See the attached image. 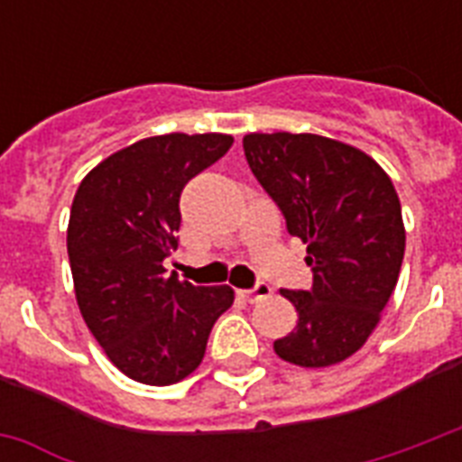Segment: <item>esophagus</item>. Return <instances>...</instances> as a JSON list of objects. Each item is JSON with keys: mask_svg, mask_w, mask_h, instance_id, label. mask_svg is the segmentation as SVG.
<instances>
[{"mask_svg": "<svg viewBox=\"0 0 462 462\" xmlns=\"http://www.w3.org/2000/svg\"><path fill=\"white\" fill-rule=\"evenodd\" d=\"M271 292H273V290H271L268 282H256L252 290H242L239 295L245 297L249 304H254V302H261V300H266V297H271Z\"/></svg>", "mask_w": 462, "mask_h": 462, "instance_id": "34e87169", "label": "esophagus"}]
</instances>
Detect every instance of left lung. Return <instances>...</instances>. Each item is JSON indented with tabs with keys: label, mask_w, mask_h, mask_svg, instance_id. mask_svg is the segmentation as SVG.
I'll return each mask as SVG.
<instances>
[{
	"label": "left lung",
	"mask_w": 462,
	"mask_h": 462,
	"mask_svg": "<svg viewBox=\"0 0 462 462\" xmlns=\"http://www.w3.org/2000/svg\"><path fill=\"white\" fill-rule=\"evenodd\" d=\"M242 143L314 273L309 290H281L297 326L275 340V355L311 369L337 365L372 336L398 282L405 227L393 181L359 148L316 134H249Z\"/></svg>",
	"instance_id": "8db88e82"
}]
</instances>
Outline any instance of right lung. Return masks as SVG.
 <instances>
[{
	"label": "right lung",
	"mask_w": 462,
	"mask_h": 462,
	"mask_svg": "<svg viewBox=\"0 0 462 462\" xmlns=\"http://www.w3.org/2000/svg\"><path fill=\"white\" fill-rule=\"evenodd\" d=\"M232 141H136L93 167L74 196L67 249L76 302L112 365L139 383L170 386L194 372L213 323L235 302L227 285H191L162 266L177 249L181 189Z\"/></svg>",
	"instance_id": "add662e5"
}]
</instances>
